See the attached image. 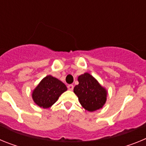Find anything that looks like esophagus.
<instances>
[{"label":"esophagus","mask_w":146,"mask_h":146,"mask_svg":"<svg viewBox=\"0 0 146 146\" xmlns=\"http://www.w3.org/2000/svg\"><path fill=\"white\" fill-rule=\"evenodd\" d=\"M67 88H68V89H69V91H72V90H73V88H74V86H73V85H72V84L68 85Z\"/></svg>","instance_id":"esophagus-1"}]
</instances>
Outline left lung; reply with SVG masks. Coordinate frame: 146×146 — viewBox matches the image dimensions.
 <instances>
[{"label":"left lung","mask_w":146,"mask_h":146,"mask_svg":"<svg viewBox=\"0 0 146 146\" xmlns=\"http://www.w3.org/2000/svg\"><path fill=\"white\" fill-rule=\"evenodd\" d=\"M78 82L79 84L74 88V92L81 105L89 112L102 108L107 100L106 89L88 73L80 75Z\"/></svg>","instance_id":"obj_1"}]
</instances>
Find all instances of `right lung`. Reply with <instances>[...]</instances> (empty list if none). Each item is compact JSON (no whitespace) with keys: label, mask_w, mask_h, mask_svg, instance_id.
Instances as JSON below:
<instances>
[{"label":"right lung","mask_w":146,"mask_h":146,"mask_svg":"<svg viewBox=\"0 0 146 146\" xmlns=\"http://www.w3.org/2000/svg\"><path fill=\"white\" fill-rule=\"evenodd\" d=\"M67 90L64 82L48 75L45 77L33 90L32 98L40 108H48L56 102L59 96Z\"/></svg>","instance_id":"right-lung-1"}]
</instances>
